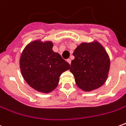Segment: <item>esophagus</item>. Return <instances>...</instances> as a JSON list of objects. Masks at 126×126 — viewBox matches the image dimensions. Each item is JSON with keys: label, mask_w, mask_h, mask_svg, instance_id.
I'll return each mask as SVG.
<instances>
[{"label": "esophagus", "mask_w": 126, "mask_h": 126, "mask_svg": "<svg viewBox=\"0 0 126 126\" xmlns=\"http://www.w3.org/2000/svg\"><path fill=\"white\" fill-rule=\"evenodd\" d=\"M67 62H68V63H69V64H70V65H71V59H68L67 60Z\"/></svg>", "instance_id": "obj_1"}]
</instances>
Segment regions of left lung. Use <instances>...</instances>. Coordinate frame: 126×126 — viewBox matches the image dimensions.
Instances as JSON below:
<instances>
[{"mask_svg":"<svg viewBox=\"0 0 126 126\" xmlns=\"http://www.w3.org/2000/svg\"><path fill=\"white\" fill-rule=\"evenodd\" d=\"M75 59L70 71L75 82L85 92H91L103 86L110 69V58L103 46L97 41L81 43L75 49Z\"/></svg>","mask_w":126,"mask_h":126,"instance_id":"obj_1","label":"left lung"}]
</instances>
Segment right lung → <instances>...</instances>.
I'll list each match as a JSON object with an SVG mask.
<instances>
[{
	"label": "right lung",
	"instance_id": "1",
	"mask_svg": "<svg viewBox=\"0 0 126 126\" xmlns=\"http://www.w3.org/2000/svg\"><path fill=\"white\" fill-rule=\"evenodd\" d=\"M50 41H32L21 55L19 67L23 79L36 91L47 94L55 90L59 77L69 70L70 65L52 49Z\"/></svg>",
	"mask_w": 126,
	"mask_h": 126
}]
</instances>
